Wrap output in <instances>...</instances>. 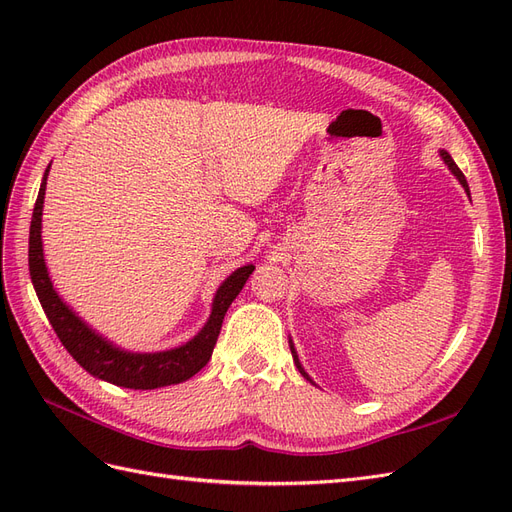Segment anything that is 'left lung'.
I'll return each mask as SVG.
<instances>
[{"label": "left lung", "mask_w": 512, "mask_h": 512, "mask_svg": "<svg viewBox=\"0 0 512 512\" xmlns=\"http://www.w3.org/2000/svg\"><path fill=\"white\" fill-rule=\"evenodd\" d=\"M440 156H442V160L446 162V166L448 168H451V173L459 179V183L463 185V190H466L468 192V196H470V188H468V181H466V177H463V173H461V170H459V166L455 164V160L451 158V153H448V151H440ZM290 352H292V359H294V365H297V369L301 371V376L305 378V380H309V382H312V378H309L307 374H305V369L301 367V363H299V356H297V350H294V346H292V342H290ZM314 384V382H312Z\"/></svg>", "instance_id": "obj_1"}]
</instances>
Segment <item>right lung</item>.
Segmentation results:
<instances>
[{
    "mask_svg": "<svg viewBox=\"0 0 512 512\" xmlns=\"http://www.w3.org/2000/svg\"><path fill=\"white\" fill-rule=\"evenodd\" d=\"M49 168H46V173L42 177V185L32 215V226H29V275H32V284L36 288L40 305L46 318H49L51 327L55 329L59 342L66 346V350L72 354V359L85 371H89L91 376L123 386V389H160V386L179 384L198 374L211 359V352L215 342H218L228 307L237 299V294L245 286L247 277L252 275L254 265L241 267L226 277L224 284L215 292L207 324L188 344L173 350L147 354L121 350L111 342H106V339L96 331H91L87 324L59 299L57 290L51 284L49 271H46L44 265L40 235L44 190Z\"/></svg>",
    "mask_w": 512,
    "mask_h": 512,
    "instance_id": "add662e5",
    "label": "right lung"
}]
</instances>
